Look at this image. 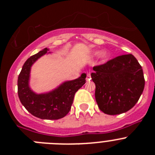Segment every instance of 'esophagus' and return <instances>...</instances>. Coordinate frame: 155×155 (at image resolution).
I'll use <instances>...</instances> for the list:
<instances>
[{
  "label": "esophagus",
  "mask_w": 155,
  "mask_h": 155,
  "mask_svg": "<svg viewBox=\"0 0 155 155\" xmlns=\"http://www.w3.org/2000/svg\"><path fill=\"white\" fill-rule=\"evenodd\" d=\"M91 79V74H90L89 73H87V77H86V80L87 81H90Z\"/></svg>",
  "instance_id": "obj_1"
}]
</instances>
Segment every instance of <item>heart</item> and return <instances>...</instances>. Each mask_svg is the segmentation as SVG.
<instances>
[{"label": "heart", "instance_id": "1", "mask_svg": "<svg viewBox=\"0 0 155 155\" xmlns=\"http://www.w3.org/2000/svg\"><path fill=\"white\" fill-rule=\"evenodd\" d=\"M99 54V58H101L102 61H105L106 59H108L109 57V51H107L106 50H104L102 51H101L100 53H98V51H95L94 53H93V55L94 56H97Z\"/></svg>", "mask_w": 155, "mask_h": 155}]
</instances>
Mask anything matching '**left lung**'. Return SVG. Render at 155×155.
<instances>
[{"label":"left lung","instance_id":"1","mask_svg":"<svg viewBox=\"0 0 155 155\" xmlns=\"http://www.w3.org/2000/svg\"><path fill=\"white\" fill-rule=\"evenodd\" d=\"M95 100L108 115L121 114L134 107L144 88L143 69L132 54L117 57L93 68Z\"/></svg>","mask_w":155,"mask_h":155}]
</instances>
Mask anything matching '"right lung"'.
<instances>
[{
    "mask_svg": "<svg viewBox=\"0 0 155 155\" xmlns=\"http://www.w3.org/2000/svg\"><path fill=\"white\" fill-rule=\"evenodd\" d=\"M49 50L45 48L25 61L18 78V94L21 103L31 115L42 120H59L69 113L75 93L85 84L86 74L63 82L50 91L35 93L29 86L31 68L38 59L50 53Z\"/></svg>",
    "mask_w": 155,
    "mask_h": 155,
    "instance_id": "right-lung-1",
    "label": "right lung"
}]
</instances>
